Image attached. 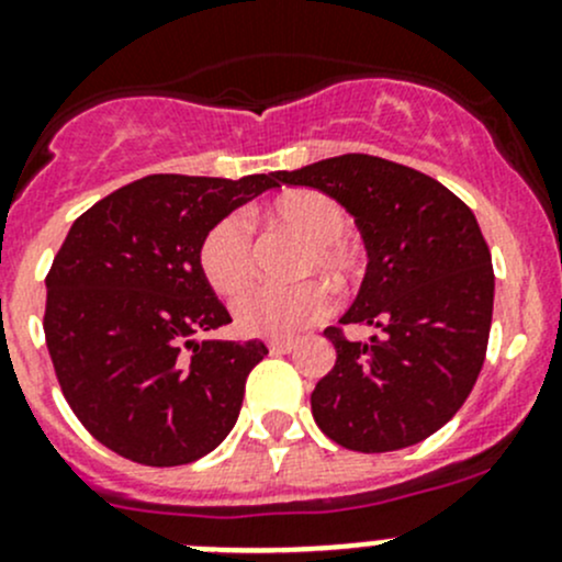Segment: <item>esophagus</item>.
<instances>
[{
	"mask_svg": "<svg viewBox=\"0 0 562 562\" xmlns=\"http://www.w3.org/2000/svg\"><path fill=\"white\" fill-rule=\"evenodd\" d=\"M269 350L271 353H293V350H296V342H293V339H271Z\"/></svg>",
	"mask_w": 562,
	"mask_h": 562,
	"instance_id": "obj_1",
	"label": "esophagus"
}]
</instances>
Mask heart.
I'll return each instance as SVG.
<instances>
[{
	"instance_id": "1",
	"label": "heart",
	"mask_w": 562,
	"mask_h": 562,
	"mask_svg": "<svg viewBox=\"0 0 562 562\" xmlns=\"http://www.w3.org/2000/svg\"><path fill=\"white\" fill-rule=\"evenodd\" d=\"M266 220L291 228L307 239L296 274H323L334 285H345L356 271L353 249L345 241L348 212L337 198L321 190H288L266 206ZM203 277L220 296H239L252 282V241L247 223L236 214L217 220L198 247ZM331 310V293L323 282L307 280L291 288L258 285L234 304L236 326L255 337L285 339L323 321Z\"/></svg>"
}]
</instances>
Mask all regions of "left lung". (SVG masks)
Wrapping results in <instances>:
<instances>
[{
  "mask_svg": "<svg viewBox=\"0 0 562 562\" xmlns=\"http://www.w3.org/2000/svg\"><path fill=\"white\" fill-rule=\"evenodd\" d=\"M277 181L337 198L367 247L359 296L328 326L334 370L313 391L326 438L361 454L407 449L468 400L490 342L495 271L475 214L432 176L372 155H342Z\"/></svg>",
  "mask_w": 562,
  "mask_h": 562,
  "instance_id": "1",
  "label": "left lung"
}]
</instances>
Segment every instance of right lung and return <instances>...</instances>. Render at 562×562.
Instances as JSON below:
<instances>
[{
  "instance_id": "1",
  "label": "right lung",
  "mask_w": 562,
  "mask_h": 562,
  "mask_svg": "<svg viewBox=\"0 0 562 562\" xmlns=\"http://www.w3.org/2000/svg\"><path fill=\"white\" fill-rule=\"evenodd\" d=\"M277 184L155 173L119 187L72 223L45 277V342L78 422L119 457L195 462L239 418L258 339H203L231 323L198 263L217 220Z\"/></svg>"
}]
</instances>
